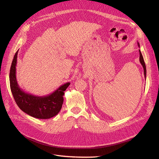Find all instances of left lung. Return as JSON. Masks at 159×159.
<instances>
[{
  "label": "left lung",
  "mask_w": 159,
  "mask_h": 159,
  "mask_svg": "<svg viewBox=\"0 0 159 159\" xmlns=\"http://www.w3.org/2000/svg\"><path fill=\"white\" fill-rule=\"evenodd\" d=\"M137 44H138V46H139V48H140V45H139V43L137 42ZM139 55H140V56H139V61H140V63H141V64L142 65L143 68V70H144V75H145V79H146L147 70H146L145 63V61H144V59H143V55H142V54H141V50H139Z\"/></svg>",
  "instance_id": "1"
}]
</instances>
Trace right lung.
Segmentation results:
<instances>
[{
  "label": "right lung",
  "instance_id": "1",
  "mask_svg": "<svg viewBox=\"0 0 159 159\" xmlns=\"http://www.w3.org/2000/svg\"><path fill=\"white\" fill-rule=\"evenodd\" d=\"M18 52V50L14 56L9 74L11 89L17 105L22 111L34 118L46 119L54 117L61 109L64 91L70 83L61 85L54 92L45 96H36L26 93L19 87L16 80Z\"/></svg>",
  "mask_w": 159,
  "mask_h": 159
}]
</instances>
